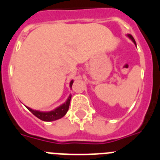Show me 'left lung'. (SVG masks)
Segmentation results:
<instances>
[{"instance_id":"8db88e82","label":"left lung","mask_w":160,"mask_h":160,"mask_svg":"<svg viewBox=\"0 0 160 160\" xmlns=\"http://www.w3.org/2000/svg\"><path fill=\"white\" fill-rule=\"evenodd\" d=\"M128 38H130V39H131V41H132L133 42H134V43H135V46H136V42H135V39H134V38H133V37L131 36V34H128Z\"/></svg>"}]
</instances>
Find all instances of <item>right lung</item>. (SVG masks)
<instances>
[{"label": "right lung", "mask_w": 160, "mask_h": 160, "mask_svg": "<svg viewBox=\"0 0 160 160\" xmlns=\"http://www.w3.org/2000/svg\"><path fill=\"white\" fill-rule=\"evenodd\" d=\"M73 80H71L70 82V87L71 88L72 85H73ZM70 99H71V95L69 96L66 102L59 106L58 107L55 108L54 110L50 111H47V112H43V111H36V110H32V109L27 107V109L32 113V114H34L37 118L39 119L42 120V121H46V122H51V121H54V120H58L59 118H62L63 116L66 115L67 113L68 110H69V107H70Z\"/></svg>", "instance_id": "right-lung-1"}]
</instances>
